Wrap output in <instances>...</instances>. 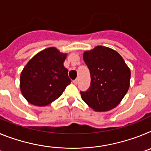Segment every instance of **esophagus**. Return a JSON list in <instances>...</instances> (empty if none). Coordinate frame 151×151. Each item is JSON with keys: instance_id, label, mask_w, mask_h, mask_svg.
Here are the masks:
<instances>
[{"instance_id": "34e87169", "label": "esophagus", "mask_w": 151, "mask_h": 151, "mask_svg": "<svg viewBox=\"0 0 151 151\" xmlns=\"http://www.w3.org/2000/svg\"><path fill=\"white\" fill-rule=\"evenodd\" d=\"M73 82L75 84V85H77V84H78V78H76V79L73 80Z\"/></svg>"}]
</instances>
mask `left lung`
<instances>
[{
    "instance_id": "8db88e82",
    "label": "left lung",
    "mask_w": 151,
    "mask_h": 151,
    "mask_svg": "<svg viewBox=\"0 0 151 151\" xmlns=\"http://www.w3.org/2000/svg\"><path fill=\"white\" fill-rule=\"evenodd\" d=\"M83 59L88 67L91 85L80 91L82 98L95 111L110 110L121 102L129 88L131 72L120 54L103 46L85 51Z\"/></svg>"
}]
</instances>
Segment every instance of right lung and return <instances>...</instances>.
<instances>
[{
	"label": "right lung",
	"mask_w": 151,
	"mask_h": 151,
	"mask_svg": "<svg viewBox=\"0 0 151 151\" xmlns=\"http://www.w3.org/2000/svg\"><path fill=\"white\" fill-rule=\"evenodd\" d=\"M66 57L56 47H49L29 61L20 76V90L28 102L45 106L60 97L71 83L63 66Z\"/></svg>",
	"instance_id": "add662e5"
}]
</instances>
